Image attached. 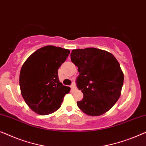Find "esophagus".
Returning <instances> with one entry per match:
<instances>
[{"mask_svg": "<svg viewBox=\"0 0 146 146\" xmlns=\"http://www.w3.org/2000/svg\"><path fill=\"white\" fill-rule=\"evenodd\" d=\"M70 88H71V90H72V92H76V91L77 90V89H76V88L74 84H72V85L70 86Z\"/></svg>", "mask_w": 146, "mask_h": 146, "instance_id": "esophagus-1", "label": "esophagus"}]
</instances>
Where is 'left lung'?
Here are the masks:
<instances>
[{
    "mask_svg": "<svg viewBox=\"0 0 146 146\" xmlns=\"http://www.w3.org/2000/svg\"><path fill=\"white\" fill-rule=\"evenodd\" d=\"M71 60L80 75L76 83L84 97L79 109L89 116H100L111 109L119 99L124 74L113 54L94 47L72 50Z\"/></svg>",
    "mask_w": 146,
    "mask_h": 146,
    "instance_id": "8db88e82",
    "label": "left lung"
}]
</instances>
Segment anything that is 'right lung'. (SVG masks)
Here are the masks:
<instances>
[{
  "mask_svg": "<svg viewBox=\"0 0 146 146\" xmlns=\"http://www.w3.org/2000/svg\"><path fill=\"white\" fill-rule=\"evenodd\" d=\"M68 49L47 45L31 54L20 74V91L25 102L35 113L51 114L60 108L70 88L59 81L58 70L66 60Z\"/></svg>",
  "mask_w": 146,
  "mask_h": 146,
  "instance_id": "obj_1",
  "label": "right lung"
}]
</instances>
